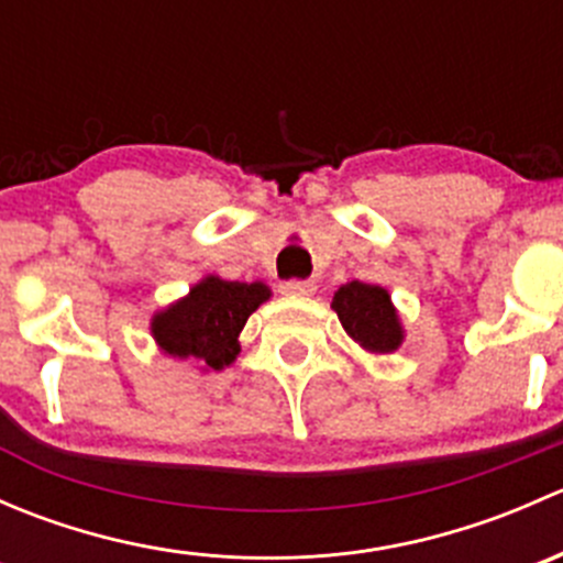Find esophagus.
Wrapping results in <instances>:
<instances>
[{
    "instance_id": "1",
    "label": "esophagus",
    "mask_w": 563,
    "mask_h": 563,
    "mask_svg": "<svg viewBox=\"0 0 563 563\" xmlns=\"http://www.w3.org/2000/svg\"><path fill=\"white\" fill-rule=\"evenodd\" d=\"M283 294H297V297H308V294L316 291L313 280H283L280 283Z\"/></svg>"
}]
</instances>
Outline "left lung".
I'll return each instance as SVG.
<instances>
[{"instance_id": "1", "label": "left lung", "mask_w": 563, "mask_h": 563, "mask_svg": "<svg viewBox=\"0 0 563 563\" xmlns=\"http://www.w3.org/2000/svg\"><path fill=\"white\" fill-rule=\"evenodd\" d=\"M332 310L349 338L367 354H391L400 349L402 327L387 288L351 280L334 291Z\"/></svg>"}]
</instances>
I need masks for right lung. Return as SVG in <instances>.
Masks as SVG:
<instances>
[{
  "label": "right lung",
  "instance_id": "add662e5",
  "mask_svg": "<svg viewBox=\"0 0 563 563\" xmlns=\"http://www.w3.org/2000/svg\"><path fill=\"white\" fill-rule=\"evenodd\" d=\"M269 297V286L258 280L209 275L187 297L155 313L152 338L168 356L196 362L203 371H223L240 356V332L250 313Z\"/></svg>",
  "mask_w": 563,
  "mask_h": 563
}]
</instances>
